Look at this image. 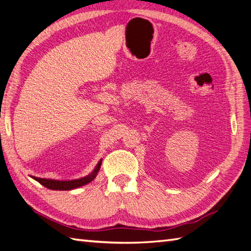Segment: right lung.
<instances>
[{
  "label": "right lung",
  "instance_id": "1",
  "mask_svg": "<svg viewBox=\"0 0 251 251\" xmlns=\"http://www.w3.org/2000/svg\"><path fill=\"white\" fill-rule=\"evenodd\" d=\"M100 164H101V160L99 162V164L96 165V168H95V170L93 171L91 175H89V176H87L85 178H81V179H76V180L59 181V180H52V179H43V178H37V177H33V178L39 183H41L43 187H46L48 189L69 191V190L82 187V185L91 182L93 179L96 177V174H98V172L100 168Z\"/></svg>",
  "mask_w": 251,
  "mask_h": 251
}]
</instances>
